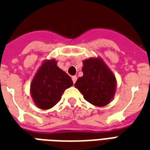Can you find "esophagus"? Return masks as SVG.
Masks as SVG:
<instances>
[{
	"label": "esophagus",
	"mask_w": 150,
	"mask_h": 150,
	"mask_svg": "<svg viewBox=\"0 0 150 150\" xmlns=\"http://www.w3.org/2000/svg\"><path fill=\"white\" fill-rule=\"evenodd\" d=\"M72 79L73 83H76V81H77V77H76V76H72Z\"/></svg>",
	"instance_id": "obj_1"
}]
</instances>
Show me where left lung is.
<instances>
[{
  "label": "left lung",
  "mask_w": 150,
  "mask_h": 150,
  "mask_svg": "<svg viewBox=\"0 0 150 150\" xmlns=\"http://www.w3.org/2000/svg\"><path fill=\"white\" fill-rule=\"evenodd\" d=\"M83 76L75 83L85 100L98 107L109 103L116 91V78L100 57L83 61Z\"/></svg>",
  "instance_id": "left-lung-1"
}]
</instances>
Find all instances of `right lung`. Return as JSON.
<instances>
[{"instance_id":"add662e5","label":"right lung","mask_w":150,"mask_h":150,"mask_svg":"<svg viewBox=\"0 0 150 150\" xmlns=\"http://www.w3.org/2000/svg\"><path fill=\"white\" fill-rule=\"evenodd\" d=\"M72 84L71 78L57 66L55 59L44 61L31 83L32 99L39 108L49 109L60 101L63 92Z\"/></svg>"}]
</instances>
